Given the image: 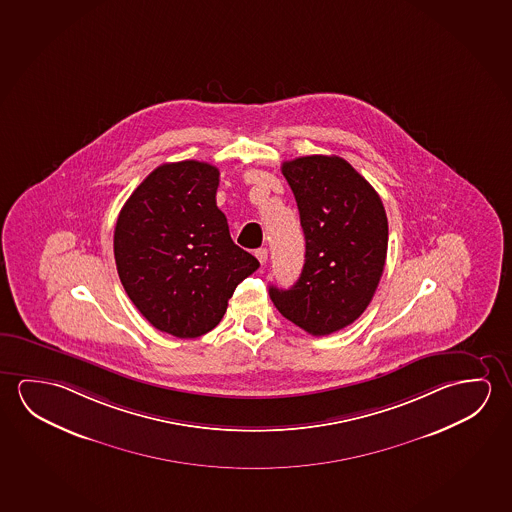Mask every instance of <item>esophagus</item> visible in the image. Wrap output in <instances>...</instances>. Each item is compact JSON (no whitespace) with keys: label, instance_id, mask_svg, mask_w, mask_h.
Here are the masks:
<instances>
[{"label":"esophagus","instance_id":"obj_1","mask_svg":"<svg viewBox=\"0 0 512 512\" xmlns=\"http://www.w3.org/2000/svg\"><path fill=\"white\" fill-rule=\"evenodd\" d=\"M256 258H258V261H260L261 265H265L267 263L268 258V251L265 249V247H261V249H256Z\"/></svg>","mask_w":512,"mask_h":512}]
</instances>
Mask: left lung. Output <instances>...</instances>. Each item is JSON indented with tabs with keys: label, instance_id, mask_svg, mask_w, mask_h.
Listing matches in <instances>:
<instances>
[{
	"label": "left lung",
	"instance_id": "left-lung-1",
	"mask_svg": "<svg viewBox=\"0 0 512 512\" xmlns=\"http://www.w3.org/2000/svg\"><path fill=\"white\" fill-rule=\"evenodd\" d=\"M301 213L306 260L290 290L270 286L279 313L313 336L352 324L372 301L388 251L381 197L340 156L281 165Z\"/></svg>",
	"mask_w": 512,
	"mask_h": 512
}]
</instances>
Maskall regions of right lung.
<instances>
[{"mask_svg":"<svg viewBox=\"0 0 512 512\" xmlns=\"http://www.w3.org/2000/svg\"><path fill=\"white\" fill-rule=\"evenodd\" d=\"M219 169L197 160L156 167L115 224L117 272L158 331L197 338L219 324L236 286L260 267L217 208Z\"/></svg>","mask_w":512,"mask_h":512,"instance_id":"obj_1","label":"right lung"}]
</instances>
